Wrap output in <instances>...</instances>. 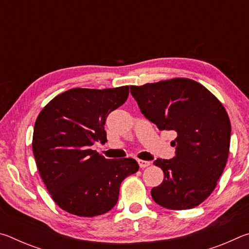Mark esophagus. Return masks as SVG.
Wrapping results in <instances>:
<instances>
[{
	"instance_id": "esophagus-1",
	"label": "esophagus",
	"mask_w": 249,
	"mask_h": 249,
	"mask_svg": "<svg viewBox=\"0 0 249 249\" xmlns=\"http://www.w3.org/2000/svg\"><path fill=\"white\" fill-rule=\"evenodd\" d=\"M138 165H140L142 169H144V168L150 166V161H146V160H138Z\"/></svg>"
}]
</instances>
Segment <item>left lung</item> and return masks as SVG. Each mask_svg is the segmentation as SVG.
<instances>
[{
	"label": "left lung",
	"mask_w": 249,
	"mask_h": 249,
	"mask_svg": "<svg viewBox=\"0 0 249 249\" xmlns=\"http://www.w3.org/2000/svg\"><path fill=\"white\" fill-rule=\"evenodd\" d=\"M142 114L159 130H175L176 156L156 159L163 181L151 189L156 203L188 210L202 203L216 187L229 158L231 122L224 107L202 84L176 78L130 87Z\"/></svg>",
	"instance_id": "left-lung-1"
}]
</instances>
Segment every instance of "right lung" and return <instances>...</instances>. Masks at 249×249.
<instances>
[{
	"mask_svg": "<svg viewBox=\"0 0 249 249\" xmlns=\"http://www.w3.org/2000/svg\"><path fill=\"white\" fill-rule=\"evenodd\" d=\"M128 87L75 88L41 109L33 135V153L53 200L78 216L101 215L114 208L121 183L140 169L133 158L107 159L91 147L105 144V121L128 98Z\"/></svg>",
	"mask_w": 249,
	"mask_h": 249,
	"instance_id": "right-lung-1",
	"label": "right lung"
}]
</instances>
